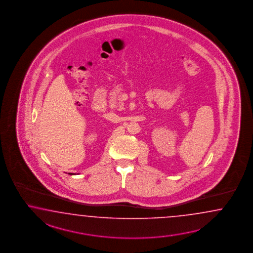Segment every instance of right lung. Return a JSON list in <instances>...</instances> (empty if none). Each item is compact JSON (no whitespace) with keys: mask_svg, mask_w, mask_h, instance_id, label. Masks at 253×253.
<instances>
[{"mask_svg":"<svg viewBox=\"0 0 253 253\" xmlns=\"http://www.w3.org/2000/svg\"><path fill=\"white\" fill-rule=\"evenodd\" d=\"M71 174H72V173H71Z\"/></svg>","mask_w":253,"mask_h":253,"instance_id":"obj_1","label":"right lung"}]
</instances>
